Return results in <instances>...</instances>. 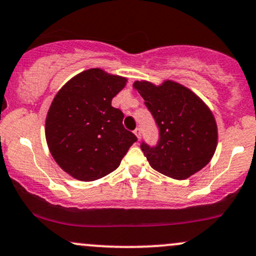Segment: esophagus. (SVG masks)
I'll return each mask as SVG.
<instances>
[{"instance_id": "esophagus-1", "label": "esophagus", "mask_w": 256, "mask_h": 256, "mask_svg": "<svg viewBox=\"0 0 256 256\" xmlns=\"http://www.w3.org/2000/svg\"><path fill=\"white\" fill-rule=\"evenodd\" d=\"M134 134H136V137H137V140H141V128H136V130L134 131Z\"/></svg>"}]
</instances>
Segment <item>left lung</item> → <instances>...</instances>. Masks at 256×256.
Segmentation results:
<instances>
[{"mask_svg":"<svg viewBox=\"0 0 256 256\" xmlns=\"http://www.w3.org/2000/svg\"><path fill=\"white\" fill-rule=\"evenodd\" d=\"M159 128V142L141 148L150 166L175 180H186L210 162L218 146V125L212 110L194 92L172 80L162 85L134 81Z\"/></svg>","mask_w":256,"mask_h":256,"instance_id":"obj_1","label":"left lung"}]
</instances>
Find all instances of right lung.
<instances>
[{
    "instance_id": "right-lung-1",
    "label": "right lung",
    "mask_w": 256,
    "mask_h": 256,
    "mask_svg": "<svg viewBox=\"0 0 256 256\" xmlns=\"http://www.w3.org/2000/svg\"><path fill=\"white\" fill-rule=\"evenodd\" d=\"M128 78L94 68L70 78L53 98L44 134L58 165L72 178L94 181L114 171L137 141L112 100Z\"/></svg>"
}]
</instances>
